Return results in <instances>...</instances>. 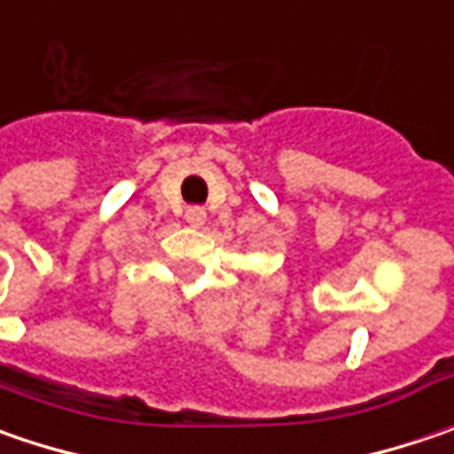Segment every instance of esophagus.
<instances>
[{
  "label": "esophagus",
  "mask_w": 454,
  "mask_h": 454,
  "mask_svg": "<svg viewBox=\"0 0 454 454\" xmlns=\"http://www.w3.org/2000/svg\"><path fill=\"white\" fill-rule=\"evenodd\" d=\"M184 219L192 224V227H201L204 224V219H207V212H204V207H186V212H184Z\"/></svg>",
  "instance_id": "obj_1"
}]
</instances>
